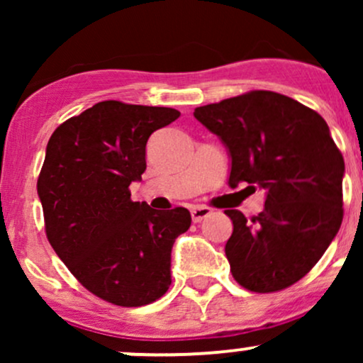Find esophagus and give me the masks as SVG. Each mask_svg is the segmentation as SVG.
Listing matches in <instances>:
<instances>
[{"label":"esophagus","instance_id":"obj_1","mask_svg":"<svg viewBox=\"0 0 363 363\" xmlns=\"http://www.w3.org/2000/svg\"><path fill=\"white\" fill-rule=\"evenodd\" d=\"M211 215V208L208 206H194L191 208V218H193L194 223H199L201 220H205L206 216Z\"/></svg>","mask_w":363,"mask_h":363}]
</instances>
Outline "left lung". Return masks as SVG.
Returning <instances> with one entry per match:
<instances>
[{
  "mask_svg": "<svg viewBox=\"0 0 363 363\" xmlns=\"http://www.w3.org/2000/svg\"><path fill=\"white\" fill-rule=\"evenodd\" d=\"M232 158L228 186L266 189L264 210L247 220L225 210L234 232L225 245L234 280L272 294L306 277L343 220L345 160L315 111L269 90L196 107Z\"/></svg>",
  "mask_w": 363,
  "mask_h": 363,
  "instance_id": "left-lung-1",
  "label": "left lung"
}]
</instances>
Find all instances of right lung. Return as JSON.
Listing matches in <instances>:
<instances>
[{
    "mask_svg": "<svg viewBox=\"0 0 363 363\" xmlns=\"http://www.w3.org/2000/svg\"><path fill=\"white\" fill-rule=\"evenodd\" d=\"M181 112L104 101L60 124L37 179L49 244L86 290L121 307L169 290L170 252L191 227L186 208L131 199L147 169V141Z\"/></svg>",
    "mask_w": 363,
    "mask_h": 363,
    "instance_id": "add662e5",
    "label": "right lung"
}]
</instances>
